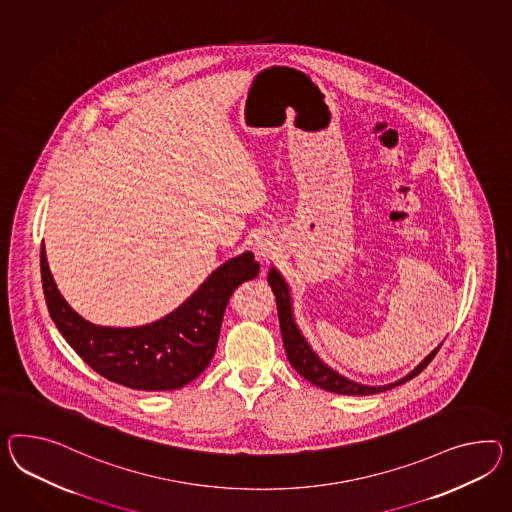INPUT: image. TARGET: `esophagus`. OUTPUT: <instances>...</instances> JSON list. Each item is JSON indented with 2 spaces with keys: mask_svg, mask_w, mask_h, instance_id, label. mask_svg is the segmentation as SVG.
Segmentation results:
<instances>
[{
  "mask_svg": "<svg viewBox=\"0 0 512 512\" xmlns=\"http://www.w3.org/2000/svg\"><path fill=\"white\" fill-rule=\"evenodd\" d=\"M271 252H273L271 243H265V241H258V243H256V254H258V256L265 258V256H269Z\"/></svg>",
  "mask_w": 512,
  "mask_h": 512,
  "instance_id": "esophagus-1",
  "label": "esophagus"
}]
</instances>
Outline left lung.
I'll use <instances>...</instances> for the list:
<instances>
[{"instance_id": "8db88e82", "label": "left lung", "mask_w": 512, "mask_h": 512, "mask_svg": "<svg viewBox=\"0 0 512 512\" xmlns=\"http://www.w3.org/2000/svg\"><path fill=\"white\" fill-rule=\"evenodd\" d=\"M267 282L273 289L276 297V310H278V321H280V332H282V340H284V349L288 354L289 364L293 369H297V373L302 375L304 379L310 380L317 388H323L327 392L341 395H373L392 390L399 384H405L407 380L420 375L425 367L429 366V362L433 360L436 353L440 351L442 345H438L433 353L429 354L420 366L414 371H410L407 377L395 380L392 384L386 386H366V384H358L353 380L345 379L340 373H336L312 351V347L308 345V341L304 340L299 327L293 321V312H291V295H289L288 284L286 280L280 276L276 269L269 271Z\"/></svg>"}]
</instances>
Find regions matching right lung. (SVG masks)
Instances as JSON below:
<instances>
[{"instance_id": "1", "label": "right lung", "mask_w": 512, "mask_h": 512, "mask_svg": "<svg viewBox=\"0 0 512 512\" xmlns=\"http://www.w3.org/2000/svg\"><path fill=\"white\" fill-rule=\"evenodd\" d=\"M260 271L252 252L223 263L172 314L145 327H98L76 314L53 282L40 249L42 289L53 323L87 366L132 390H178L197 379L217 349L224 310L234 289Z\"/></svg>"}]
</instances>
